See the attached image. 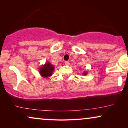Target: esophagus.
I'll return each mask as SVG.
<instances>
[{
	"mask_svg": "<svg viewBox=\"0 0 128 128\" xmlns=\"http://www.w3.org/2000/svg\"><path fill=\"white\" fill-rule=\"evenodd\" d=\"M64 64H65L66 66H69L70 65V63H69V62H68V61H65Z\"/></svg>",
	"mask_w": 128,
	"mask_h": 128,
	"instance_id": "esophagus-1",
	"label": "esophagus"
}]
</instances>
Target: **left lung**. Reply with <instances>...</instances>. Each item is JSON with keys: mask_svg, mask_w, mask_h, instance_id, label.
Here are the masks:
<instances>
[{"mask_svg": "<svg viewBox=\"0 0 128 128\" xmlns=\"http://www.w3.org/2000/svg\"><path fill=\"white\" fill-rule=\"evenodd\" d=\"M86 73H86V72H84V74H85V75H86Z\"/></svg>", "mask_w": 128, "mask_h": 128, "instance_id": "8db88e82", "label": "left lung"}]
</instances>
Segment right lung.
<instances>
[{"mask_svg": "<svg viewBox=\"0 0 128 128\" xmlns=\"http://www.w3.org/2000/svg\"><path fill=\"white\" fill-rule=\"evenodd\" d=\"M54 67L50 63L48 62L45 64V65L42 66L40 69V73L42 77L47 78L51 76L52 74V72L54 70Z\"/></svg>", "mask_w": 128, "mask_h": 128, "instance_id": "obj_1", "label": "right lung"}]
</instances>
